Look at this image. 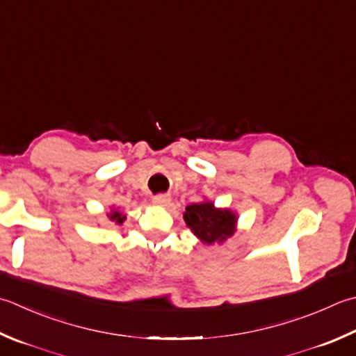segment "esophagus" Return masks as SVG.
<instances>
[{"instance_id":"esophagus-1","label":"esophagus","mask_w":356,"mask_h":356,"mask_svg":"<svg viewBox=\"0 0 356 356\" xmlns=\"http://www.w3.org/2000/svg\"><path fill=\"white\" fill-rule=\"evenodd\" d=\"M170 200H171V196H170V194H156V196L152 197V204H154V205H162V207H165V205H168V204H170Z\"/></svg>"}]
</instances>
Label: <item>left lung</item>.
<instances>
[{
	"label": "left lung",
	"instance_id": "1",
	"mask_svg": "<svg viewBox=\"0 0 356 356\" xmlns=\"http://www.w3.org/2000/svg\"><path fill=\"white\" fill-rule=\"evenodd\" d=\"M184 218L193 233L207 243L222 242L234 233L236 216L228 210H216L210 202L188 205Z\"/></svg>",
	"mask_w": 356,
	"mask_h": 356
}]
</instances>
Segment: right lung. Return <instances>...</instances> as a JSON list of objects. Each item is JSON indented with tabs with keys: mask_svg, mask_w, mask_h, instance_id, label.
Here are the masks:
<instances>
[{
	"mask_svg": "<svg viewBox=\"0 0 356 356\" xmlns=\"http://www.w3.org/2000/svg\"><path fill=\"white\" fill-rule=\"evenodd\" d=\"M109 219H111V220H115L117 224H122L123 219H124V216H122L118 211H113V213L109 214Z\"/></svg>",
	"mask_w": 356,
	"mask_h": 356,
	"instance_id": "add662e5",
	"label": "right lung"
}]
</instances>
